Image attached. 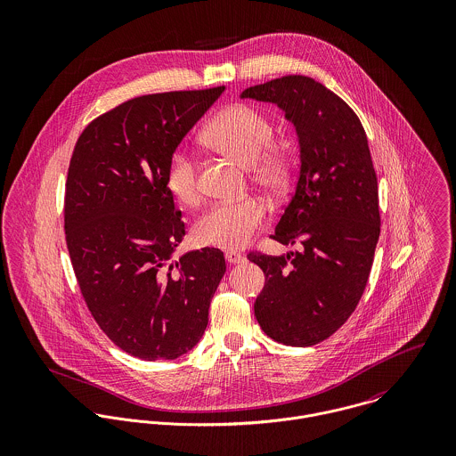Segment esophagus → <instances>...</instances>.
Returning a JSON list of instances; mask_svg holds the SVG:
<instances>
[{
	"mask_svg": "<svg viewBox=\"0 0 456 456\" xmlns=\"http://www.w3.org/2000/svg\"><path fill=\"white\" fill-rule=\"evenodd\" d=\"M224 258H226V261H228L230 265H237V263H242V261H244V256H242L240 253H235V251H226Z\"/></svg>",
	"mask_w": 456,
	"mask_h": 456,
	"instance_id": "1",
	"label": "esophagus"
}]
</instances>
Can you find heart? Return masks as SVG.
Masks as SVG:
<instances>
[{"label":"heart","mask_w":456,"mask_h":456,"mask_svg":"<svg viewBox=\"0 0 456 456\" xmlns=\"http://www.w3.org/2000/svg\"><path fill=\"white\" fill-rule=\"evenodd\" d=\"M203 136L212 147L232 156L240 165L253 167V175L263 186L277 188L284 183L288 159L281 151L270 149L273 128L256 109L249 105L224 109L212 119ZM165 181L179 203L193 207L201 200L198 161L190 149L179 147L172 152ZM265 217L266 208L256 198L216 203L196 221V240L203 246L223 249L242 248L263 224Z\"/></svg>","instance_id":"1"}]
</instances>
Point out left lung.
I'll return each instance as SVG.
<instances>
[{"label": "left lung", "instance_id": "8db88e82", "mask_svg": "<svg viewBox=\"0 0 456 456\" xmlns=\"http://www.w3.org/2000/svg\"><path fill=\"white\" fill-rule=\"evenodd\" d=\"M240 98L277 105L300 151L295 195L272 239L302 251L248 256L266 277L255 316L281 344L314 346L356 309L372 268L381 217L369 140L347 103L309 77L275 78Z\"/></svg>", "mask_w": 456, "mask_h": 456}]
</instances>
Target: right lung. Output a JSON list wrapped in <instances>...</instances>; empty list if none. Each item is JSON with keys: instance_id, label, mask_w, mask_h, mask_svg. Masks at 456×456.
I'll use <instances>...</instances> for the list:
<instances>
[{"instance_id": "1", "label": "right lung", "mask_w": 456, "mask_h": 456, "mask_svg": "<svg viewBox=\"0 0 456 456\" xmlns=\"http://www.w3.org/2000/svg\"><path fill=\"white\" fill-rule=\"evenodd\" d=\"M226 87L138 96L77 140L66 181V246L107 337L140 360H175L200 342L226 272L219 249L175 258L186 226L167 188L172 152Z\"/></svg>"}]
</instances>
